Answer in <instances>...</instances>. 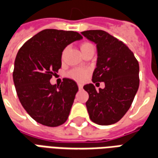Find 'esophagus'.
Returning <instances> with one entry per match:
<instances>
[{"instance_id": "esophagus-1", "label": "esophagus", "mask_w": 158, "mask_h": 158, "mask_svg": "<svg viewBox=\"0 0 158 158\" xmlns=\"http://www.w3.org/2000/svg\"><path fill=\"white\" fill-rule=\"evenodd\" d=\"M78 86H79V89H81L83 88V85L81 83H78Z\"/></svg>"}]
</instances>
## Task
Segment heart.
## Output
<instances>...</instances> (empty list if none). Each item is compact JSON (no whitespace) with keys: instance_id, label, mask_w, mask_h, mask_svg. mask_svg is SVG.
I'll list each match as a JSON object with an SVG mask.
<instances>
[{"instance_id":"heart-1","label":"heart","mask_w":158,"mask_h":158,"mask_svg":"<svg viewBox=\"0 0 158 158\" xmlns=\"http://www.w3.org/2000/svg\"><path fill=\"white\" fill-rule=\"evenodd\" d=\"M91 44L89 42H83L81 45H80V49L81 51H85V49H87L89 46H91ZM64 55H65V51H63L62 54V58L64 57ZM88 69H83V68H76V69H73L72 70H70L69 73H68V76L72 78L73 79H76V80H79V81H83L86 79V77L88 75Z\"/></svg>"}]
</instances>
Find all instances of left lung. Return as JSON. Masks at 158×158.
Segmentation results:
<instances>
[{"mask_svg": "<svg viewBox=\"0 0 158 158\" xmlns=\"http://www.w3.org/2000/svg\"><path fill=\"white\" fill-rule=\"evenodd\" d=\"M81 34L97 47L93 83H105V88L99 90L93 84L84 86L89 94L86 107L89 118L100 125L113 124L128 112L138 90L139 62L123 42L106 31L86 30Z\"/></svg>", "mask_w": 158, "mask_h": 158, "instance_id": "1", "label": "left lung"}]
</instances>
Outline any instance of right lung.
Returning <instances> with one entry per match:
<instances>
[{"label":"right lung","mask_w":158,"mask_h":158,"mask_svg":"<svg viewBox=\"0 0 158 158\" xmlns=\"http://www.w3.org/2000/svg\"><path fill=\"white\" fill-rule=\"evenodd\" d=\"M82 38L74 31L44 29L19 49L13 82L22 106L39 123L56 127L69 118L78 85L67 78L60 85H52L50 79L62 67V51Z\"/></svg>","instance_id":"1"}]
</instances>
